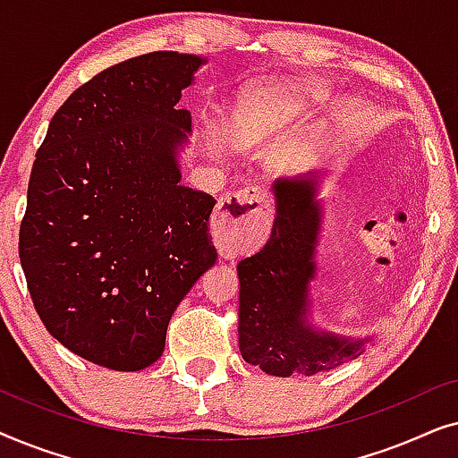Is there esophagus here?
<instances>
[{
  "label": "esophagus",
  "instance_id": "esophagus-1",
  "mask_svg": "<svg viewBox=\"0 0 458 458\" xmlns=\"http://www.w3.org/2000/svg\"><path fill=\"white\" fill-rule=\"evenodd\" d=\"M271 208L268 196L259 187H246V190L227 193L216 206L215 218L221 225V235L225 242L240 243L248 242L256 233L260 221H265Z\"/></svg>",
  "mask_w": 458,
  "mask_h": 458
}]
</instances>
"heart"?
<instances>
[{"mask_svg": "<svg viewBox=\"0 0 458 458\" xmlns=\"http://www.w3.org/2000/svg\"><path fill=\"white\" fill-rule=\"evenodd\" d=\"M302 102V89L292 85L273 83V81L254 83L237 96L233 114H231V131L240 140H252L290 121Z\"/></svg>", "mask_w": 458, "mask_h": 458, "instance_id": "b5f03b06", "label": "heart"}]
</instances>
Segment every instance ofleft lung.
<instances>
[{
    "label": "left lung",
    "mask_w": 458,
    "mask_h": 458,
    "mask_svg": "<svg viewBox=\"0 0 458 458\" xmlns=\"http://www.w3.org/2000/svg\"><path fill=\"white\" fill-rule=\"evenodd\" d=\"M277 218L267 246L237 265L243 360L277 377L327 371L362 352L367 340L318 334L306 323L321 208L317 179H277Z\"/></svg>",
    "instance_id": "obj_1"
}]
</instances>
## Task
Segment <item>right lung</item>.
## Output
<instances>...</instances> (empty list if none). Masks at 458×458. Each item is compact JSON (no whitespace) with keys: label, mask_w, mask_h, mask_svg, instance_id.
Wrapping results in <instances>:
<instances>
[{"label":"right lung","mask_w":458,"mask_h":458,"mask_svg":"<svg viewBox=\"0 0 458 458\" xmlns=\"http://www.w3.org/2000/svg\"><path fill=\"white\" fill-rule=\"evenodd\" d=\"M206 60L152 52L96 74L60 106L29 179L18 254L46 329L81 359L140 371L215 265L216 199L181 185L191 131L181 89Z\"/></svg>","instance_id":"1"}]
</instances>
